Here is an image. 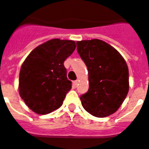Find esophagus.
Segmentation results:
<instances>
[{"label": "esophagus", "mask_w": 149, "mask_h": 149, "mask_svg": "<svg viewBox=\"0 0 149 149\" xmlns=\"http://www.w3.org/2000/svg\"><path fill=\"white\" fill-rule=\"evenodd\" d=\"M77 85H78V80H75V81H73V86H74L75 87H77Z\"/></svg>", "instance_id": "1"}]
</instances>
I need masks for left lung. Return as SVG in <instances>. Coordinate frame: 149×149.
Returning a JSON list of instances; mask_svg holds the SVG:
<instances>
[{
	"label": "left lung",
	"instance_id": "left-lung-1",
	"mask_svg": "<svg viewBox=\"0 0 149 149\" xmlns=\"http://www.w3.org/2000/svg\"><path fill=\"white\" fill-rule=\"evenodd\" d=\"M77 46L89 75V90L80 97L82 105L97 118L111 115L128 93L127 63L114 48L100 39L78 41Z\"/></svg>",
	"mask_w": 149,
	"mask_h": 149
}]
</instances>
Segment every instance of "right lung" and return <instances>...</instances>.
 <instances>
[{
	"instance_id": "1",
	"label": "right lung",
	"mask_w": 149,
	"mask_h": 149,
	"mask_svg": "<svg viewBox=\"0 0 149 149\" xmlns=\"http://www.w3.org/2000/svg\"><path fill=\"white\" fill-rule=\"evenodd\" d=\"M76 49L72 40L54 38L38 45L22 63L20 96L31 111L47 114L59 108L72 88L64 62Z\"/></svg>"
}]
</instances>
